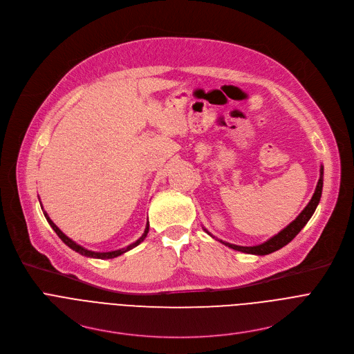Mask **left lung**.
Listing matches in <instances>:
<instances>
[{"instance_id":"obj_1","label":"left lung","mask_w":354,"mask_h":354,"mask_svg":"<svg viewBox=\"0 0 354 354\" xmlns=\"http://www.w3.org/2000/svg\"><path fill=\"white\" fill-rule=\"evenodd\" d=\"M322 186H324V167L321 165V171H319V180H318V185L315 187V193L313 196V198L310 200V203L307 205V207L302 210L298 217L290 223L284 230H281L279 234H276L274 236H272L270 239H268L266 242L261 243V245H255V246H239V245H234V243H228V242H224V241H220L223 242L224 245H227L228 248L231 249H235V250H239V252H243V254H252V255H269L272 254V252L274 250H279L280 248L286 246L290 241L294 239V236L306 227V224L310 221V218L313 217L319 200H321V194H322ZM207 234H210L207 230H205ZM212 235V234H210Z\"/></svg>"}]
</instances>
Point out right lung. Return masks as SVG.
I'll return each mask as SVG.
<instances>
[{"mask_svg":"<svg viewBox=\"0 0 354 354\" xmlns=\"http://www.w3.org/2000/svg\"><path fill=\"white\" fill-rule=\"evenodd\" d=\"M41 210H43V207H41ZM43 214H44V217H46V220H47V223L50 224V227H52L53 230H55V232L59 235V238L67 245V246H70L73 250H75V252H78V254H81V255H84V257H88V258H96V259H112V258H116V257H120L122 254H124V252H127V250H130V249H133L134 246H137L140 242H142L144 241V238L147 236V234H148V228H149V224L147 223V225H145V230H144V234L134 242V243H130L129 246H126V248H122V249H118V250H111V252H93V250H88V249H85V248H82L81 245H78V243H75L73 239H70L66 234H63V231L52 221L50 220V217L47 216V213L46 212H43Z\"/></svg>","mask_w":354,"mask_h":354,"instance_id":"obj_1","label":"right lung"}]
</instances>
